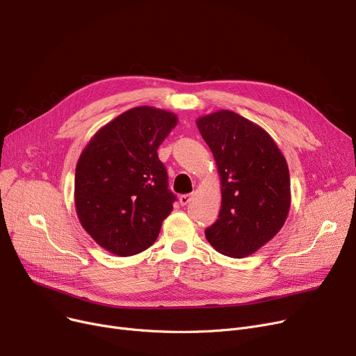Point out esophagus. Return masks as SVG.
Instances as JSON below:
<instances>
[{"label": "esophagus", "instance_id": "34e87169", "mask_svg": "<svg viewBox=\"0 0 356 356\" xmlns=\"http://www.w3.org/2000/svg\"><path fill=\"white\" fill-rule=\"evenodd\" d=\"M191 200H193V194H184V195L179 197V204L186 205Z\"/></svg>", "mask_w": 356, "mask_h": 356}]
</instances>
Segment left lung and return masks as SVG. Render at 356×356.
I'll return each mask as SVG.
<instances>
[{
  "instance_id": "left-lung-1",
  "label": "left lung",
  "mask_w": 356,
  "mask_h": 356,
  "mask_svg": "<svg viewBox=\"0 0 356 356\" xmlns=\"http://www.w3.org/2000/svg\"><path fill=\"white\" fill-rule=\"evenodd\" d=\"M214 155L221 185L218 220L205 229L216 252L243 259L273 238L290 210V175L277 143L257 123L232 111L197 119Z\"/></svg>"
}]
</instances>
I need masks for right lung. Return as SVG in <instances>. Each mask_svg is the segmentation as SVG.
<instances>
[{"instance_id": "right-lung-1", "label": "right lung", "mask_w": 356, "mask_h": 356, "mask_svg": "<svg viewBox=\"0 0 356 356\" xmlns=\"http://www.w3.org/2000/svg\"><path fill=\"white\" fill-rule=\"evenodd\" d=\"M170 111L138 106L102 127L81 151L74 205L86 233L120 257L151 247L175 195L158 148L177 127Z\"/></svg>"}]
</instances>
